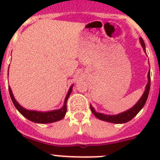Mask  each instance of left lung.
<instances>
[{
	"label": "left lung",
	"mask_w": 160,
	"mask_h": 160,
	"mask_svg": "<svg viewBox=\"0 0 160 160\" xmlns=\"http://www.w3.org/2000/svg\"><path fill=\"white\" fill-rule=\"evenodd\" d=\"M139 41H140L142 47L144 49V51L146 53V51H145V44H144V41H143V39L141 37L139 38ZM149 89H150V72L149 71V73H148V83H147L146 86H145V90H144V94L141 96V98L139 99V101L134 106L132 107V108L129 109L126 111L122 112L120 114H114V115L105 114H102V113L96 112L91 105H90V109H91V111L94 114V115L99 119H100V120L109 122V123H114V124H124V123H126V122L131 120L141 110L142 108L144 106L145 103H146L147 99H148V96H149Z\"/></svg>",
	"instance_id": "8db88e82"
}]
</instances>
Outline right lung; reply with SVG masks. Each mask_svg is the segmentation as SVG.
Returning <instances> with one entry per match:
<instances>
[{
  "instance_id": "1",
  "label": "right lung",
  "mask_w": 160,
  "mask_h": 160,
  "mask_svg": "<svg viewBox=\"0 0 160 160\" xmlns=\"http://www.w3.org/2000/svg\"><path fill=\"white\" fill-rule=\"evenodd\" d=\"M9 72V70H8ZM73 85H71L69 89L67 95L65 96V102H64V105L62 108H60L59 109H55V110H51V111H36V110H30V109H26L25 108L21 106L17 101L16 100L15 97H14L12 91H11V87L9 86V92H10V95H11V100L13 102L14 105L16 107L17 110L21 113L24 117H26V119L31 120L35 123H38V124H48V123H53V122L58 121L62 119L65 116L66 114V102H67L68 98L70 97V95L71 94L72 91Z\"/></svg>"
}]
</instances>
